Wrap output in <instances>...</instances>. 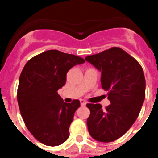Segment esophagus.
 <instances>
[{
  "instance_id": "esophagus-1",
  "label": "esophagus",
  "mask_w": 158,
  "mask_h": 158,
  "mask_svg": "<svg viewBox=\"0 0 158 158\" xmlns=\"http://www.w3.org/2000/svg\"><path fill=\"white\" fill-rule=\"evenodd\" d=\"M80 103H81V106H85L86 105V102L84 100H80Z\"/></svg>"
}]
</instances>
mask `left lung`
<instances>
[{
  "mask_svg": "<svg viewBox=\"0 0 158 158\" xmlns=\"http://www.w3.org/2000/svg\"><path fill=\"white\" fill-rule=\"evenodd\" d=\"M85 60L101 72V87L111 104H87L92 138L101 142L119 139L137 119L146 96V80L140 64L119 47H111Z\"/></svg>",
  "mask_w": 158,
  "mask_h": 158,
  "instance_id": "left-lung-1",
  "label": "left lung"
}]
</instances>
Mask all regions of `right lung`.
Masks as SVG:
<instances>
[{
    "label": "right lung",
    "mask_w": 158,
    "mask_h": 158,
    "mask_svg": "<svg viewBox=\"0 0 158 158\" xmlns=\"http://www.w3.org/2000/svg\"><path fill=\"white\" fill-rule=\"evenodd\" d=\"M85 62L81 57L50 50L31 58L19 76L17 100L25 125L43 144L56 146L69 136V128L80 101L67 104L58 94L66 73Z\"/></svg>",
    "instance_id": "obj_1"
}]
</instances>
